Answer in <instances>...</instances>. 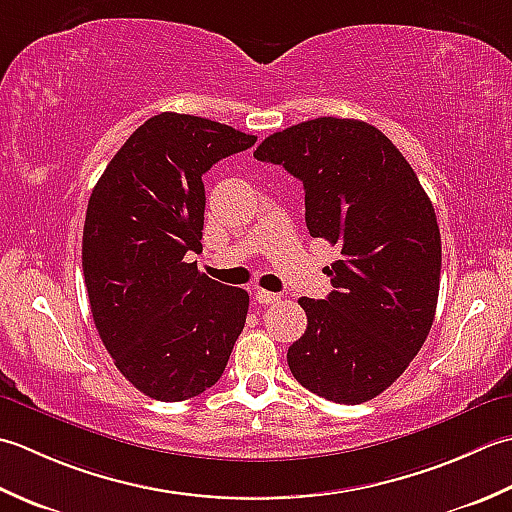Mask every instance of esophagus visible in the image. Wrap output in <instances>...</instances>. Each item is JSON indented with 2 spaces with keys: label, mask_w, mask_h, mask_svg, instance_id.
<instances>
[{
  "label": "esophagus",
  "mask_w": 512,
  "mask_h": 512,
  "mask_svg": "<svg viewBox=\"0 0 512 512\" xmlns=\"http://www.w3.org/2000/svg\"><path fill=\"white\" fill-rule=\"evenodd\" d=\"M254 296L258 305H271V302L280 300V294H274V291H265V289H256Z\"/></svg>",
  "instance_id": "34e87169"
}]
</instances>
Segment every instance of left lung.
<instances>
[{"label": "left lung", "mask_w": 512, "mask_h": 512, "mask_svg": "<svg viewBox=\"0 0 512 512\" xmlns=\"http://www.w3.org/2000/svg\"><path fill=\"white\" fill-rule=\"evenodd\" d=\"M254 156L302 181L309 234L340 247L331 294L298 300L307 331L287 351L289 369L325 400H373L409 367L433 325L442 269L433 203L402 152L358 119L291 125Z\"/></svg>", "instance_id": "left-lung-1"}]
</instances>
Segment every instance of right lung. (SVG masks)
Masks as SVG:
<instances>
[{"instance_id":"obj_1","label":"right lung","mask_w":512,"mask_h":512,"mask_svg":"<svg viewBox=\"0 0 512 512\" xmlns=\"http://www.w3.org/2000/svg\"><path fill=\"white\" fill-rule=\"evenodd\" d=\"M256 143L225 123L161 112L130 134L90 194L81 263L92 318L123 378L161 402L218 382L249 296L187 263L201 252L203 174Z\"/></svg>"}]
</instances>
